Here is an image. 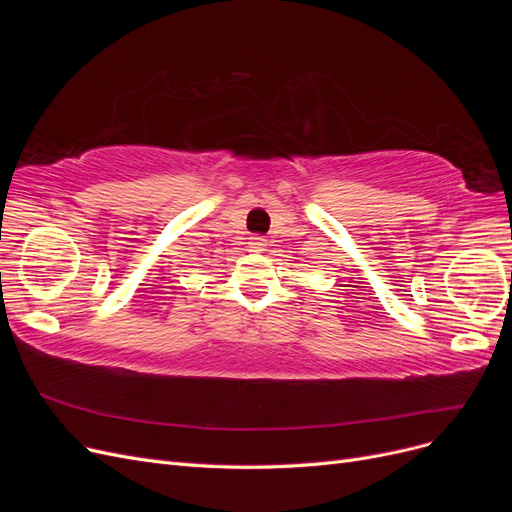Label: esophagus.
<instances>
[{"instance_id":"34e87169","label":"esophagus","mask_w":512,"mask_h":512,"mask_svg":"<svg viewBox=\"0 0 512 512\" xmlns=\"http://www.w3.org/2000/svg\"><path fill=\"white\" fill-rule=\"evenodd\" d=\"M265 247H267V239H262V237H250V250L252 252H265Z\"/></svg>"}]
</instances>
